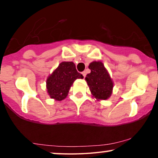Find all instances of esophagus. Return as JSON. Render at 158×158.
Wrapping results in <instances>:
<instances>
[{
	"label": "esophagus",
	"instance_id": "esophagus-1",
	"mask_svg": "<svg viewBox=\"0 0 158 158\" xmlns=\"http://www.w3.org/2000/svg\"><path fill=\"white\" fill-rule=\"evenodd\" d=\"M82 73V75H83V77H84V78H85V77H86V72H85V71H83L82 73Z\"/></svg>",
	"mask_w": 158,
	"mask_h": 158
}]
</instances>
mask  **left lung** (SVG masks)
Returning <instances> with one entry per match:
<instances>
[{
    "instance_id": "8db88e82",
    "label": "left lung",
    "mask_w": 158,
    "mask_h": 158,
    "mask_svg": "<svg viewBox=\"0 0 158 158\" xmlns=\"http://www.w3.org/2000/svg\"><path fill=\"white\" fill-rule=\"evenodd\" d=\"M88 68L90 73L85 77L92 95L97 99H107L111 95L113 81L101 61H93Z\"/></svg>"
}]
</instances>
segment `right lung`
<instances>
[{
    "label": "right lung",
    "mask_w": 158,
    "mask_h": 158,
    "mask_svg": "<svg viewBox=\"0 0 158 158\" xmlns=\"http://www.w3.org/2000/svg\"><path fill=\"white\" fill-rule=\"evenodd\" d=\"M83 76L77 71L72 61H63L47 79V89L52 99L61 101L68 96L70 88Z\"/></svg>",
    "instance_id": "add662e5"
}]
</instances>
